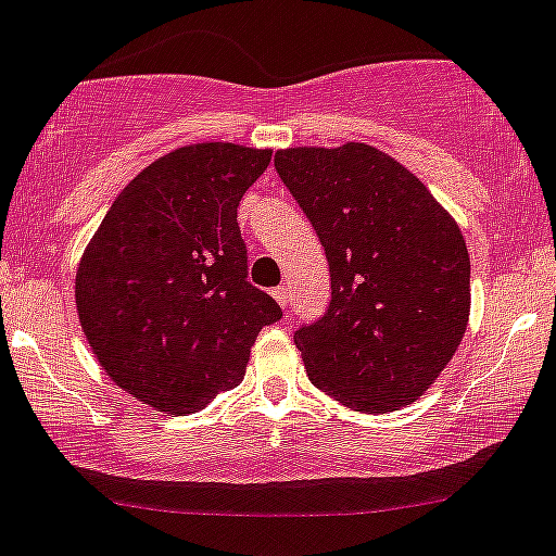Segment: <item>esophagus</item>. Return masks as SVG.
Instances as JSON below:
<instances>
[{
    "label": "esophagus",
    "mask_w": 556,
    "mask_h": 556,
    "mask_svg": "<svg viewBox=\"0 0 556 556\" xmlns=\"http://www.w3.org/2000/svg\"><path fill=\"white\" fill-rule=\"evenodd\" d=\"M271 295L277 298V303H279V306H282V308H288V298H290V290L285 288V285H279L277 290H271Z\"/></svg>",
    "instance_id": "34e87169"
}]
</instances>
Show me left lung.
Returning a JSON list of instances; mask_svg holds the SVG:
<instances>
[{
	"label": "left lung",
	"mask_w": 556,
	"mask_h": 556,
	"mask_svg": "<svg viewBox=\"0 0 556 556\" xmlns=\"http://www.w3.org/2000/svg\"><path fill=\"white\" fill-rule=\"evenodd\" d=\"M274 167L330 266V306L295 330L308 378L359 413L407 405L437 381L469 323L458 224L372 146L277 151Z\"/></svg>",
	"instance_id": "obj_1"
}]
</instances>
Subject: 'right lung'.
Instances as JSON below:
<instances>
[{
  "instance_id": "1",
  "label": "right lung",
  "mask_w": 556,
  "mask_h": 556,
  "mask_svg": "<svg viewBox=\"0 0 556 556\" xmlns=\"http://www.w3.org/2000/svg\"><path fill=\"white\" fill-rule=\"evenodd\" d=\"M268 149L197 143L127 184L77 268V312L109 378L162 413L184 416L239 386L250 346L282 319L248 282L237 224Z\"/></svg>"
}]
</instances>
